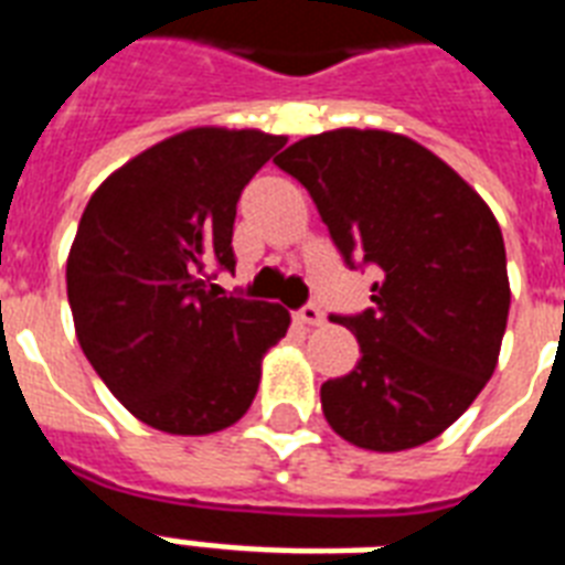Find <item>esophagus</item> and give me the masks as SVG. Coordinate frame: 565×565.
I'll use <instances>...</instances> for the list:
<instances>
[{"label":"esophagus","mask_w":565,"mask_h":565,"mask_svg":"<svg viewBox=\"0 0 565 565\" xmlns=\"http://www.w3.org/2000/svg\"><path fill=\"white\" fill-rule=\"evenodd\" d=\"M296 317H299V322H305V326H322L326 313H322V308H319L317 301H308V305H305V308H301Z\"/></svg>","instance_id":"obj_1"}]
</instances>
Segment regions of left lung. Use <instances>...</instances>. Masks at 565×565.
Returning a JSON list of instances; mask_svg holds the SVG:
<instances>
[{"label": "left lung", "mask_w": 565, "mask_h": 565, "mask_svg": "<svg viewBox=\"0 0 565 565\" xmlns=\"http://www.w3.org/2000/svg\"><path fill=\"white\" fill-rule=\"evenodd\" d=\"M275 163L308 190L345 266L377 269L370 308L331 317L358 337L361 361L322 384L328 425L370 451L439 437L492 377L508 328L492 211L437 154L390 131L305 137Z\"/></svg>", "instance_id": "left-lung-1"}]
</instances>
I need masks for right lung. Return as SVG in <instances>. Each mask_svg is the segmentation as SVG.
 <instances>
[{"label": "right lung", "mask_w": 565, "mask_h": 565, "mask_svg": "<svg viewBox=\"0 0 565 565\" xmlns=\"http://www.w3.org/2000/svg\"><path fill=\"white\" fill-rule=\"evenodd\" d=\"M287 137L190 128L105 179L66 260L82 352L137 419L202 437L234 425L260 361L290 328L281 305L225 296L239 193Z\"/></svg>", "instance_id": "add662e5"}]
</instances>
